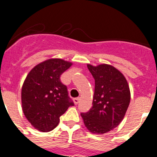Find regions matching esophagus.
I'll list each match as a JSON object with an SVG mask.
<instances>
[{"label":"esophagus","instance_id":"34e87169","mask_svg":"<svg viewBox=\"0 0 157 157\" xmlns=\"http://www.w3.org/2000/svg\"><path fill=\"white\" fill-rule=\"evenodd\" d=\"M79 101H80V98H75V99H74V103L75 104V105H78V102H79Z\"/></svg>","mask_w":157,"mask_h":157}]
</instances>
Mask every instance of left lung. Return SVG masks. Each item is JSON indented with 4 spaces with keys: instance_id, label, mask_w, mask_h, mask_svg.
<instances>
[{
    "instance_id": "left-lung-1",
    "label": "left lung",
    "mask_w": 157,
    "mask_h": 157,
    "mask_svg": "<svg viewBox=\"0 0 157 157\" xmlns=\"http://www.w3.org/2000/svg\"><path fill=\"white\" fill-rule=\"evenodd\" d=\"M95 80L93 106L81 113L84 124L93 134H103L116 128L125 116L130 101L126 78L112 65L87 64Z\"/></svg>"
}]
</instances>
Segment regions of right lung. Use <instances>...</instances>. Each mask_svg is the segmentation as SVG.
I'll return each mask as SVG.
<instances>
[{
	"instance_id": "obj_1",
	"label": "right lung",
	"mask_w": 157,
	"mask_h": 157,
	"mask_svg": "<svg viewBox=\"0 0 157 157\" xmlns=\"http://www.w3.org/2000/svg\"><path fill=\"white\" fill-rule=\"evenodd\" d=\"M72 63L62 59H49L36 65L27 75L22 86V109L27 120L41 132L58 125L59 117L74 103L60 75Z\"/></svg>"
}]
</instances>
